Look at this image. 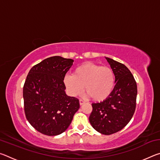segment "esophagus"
Returning <instances> with one entry per match:
<instances>
[{
    "mask_svg": "<svg viewBox=\"0 0 160 160\" xmlns=\"http://www.w3.org/2000/svg\"><path fill=\"white\" fill-rule=\"evenodd\" d=\"M85 101H83L82 99H80V105H82L83 104H85Z\"/></svg>",
    "mask_w": 160,
    "mask_h": 160,
    "instance_id": "esophagus-1",
    "label": "esophagus"
}]
</instances>
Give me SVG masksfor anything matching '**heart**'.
I'll return each instance as SVG.
<instances>
[{
    "instance_id": "obj_1",
    "label": "heart",
    "mask_w": 160,
    "mask_h": 160,
    "mask_svg": "<svg viewBox=\"0 0 160 160\" xmlns=\"http://www.w3.org/2000/svg\"><path fill=\"white\" fill-rule=\"evenodd\" d=\"M63 83L68 92L72 97L79 95L85 88L88 96L92 97L94 101L102 102L113 92L115 75L109 67L85 63L75 69L73 75H65Z\"/></svg>"
}]
</instances>
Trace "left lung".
<instances>
[{"label":"left lung","instance_id":"8db88e82","mask_svg":"<svg viewBox=\"0 0 160 160\" xmlns=\"http://www.w3.org/2000/svg\"><path fill=\"white\" fill-rule=\"evenodd\" d=\"M106 59L114 73L116 85L107 99L92 104L89 121L97 131L111 135L121 131L131 121L136 107L138 90L133 75L125 65Z\"/></svg>","mask_w":160,"mask_h":160}]
</instances>
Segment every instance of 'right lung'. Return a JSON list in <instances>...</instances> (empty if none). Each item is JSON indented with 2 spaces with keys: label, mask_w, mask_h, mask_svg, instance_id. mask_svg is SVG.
<instances>
[{
  "label": "right lung",
  "mask_w": 160,
  "mask_h": 160,
  "mask_svg": "<svg viewBox=\"0 0 160 160\" xmlns=\"http://www.w3.org/2000/svg\"><path fill=\"white\" fill-rule=\"evenodd\" d=\"M73 60L52 56L29 70L23 87L26 118L42 134L53 136L68 128L79 109L78 99L65 92L63 78Z\"/></svg>",
  "instance_id": "add662e5"
}]
</instances>
